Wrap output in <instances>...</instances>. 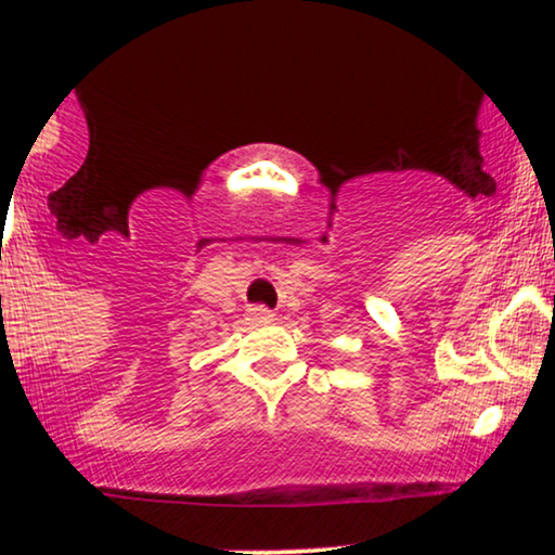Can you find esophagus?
<instances>
[{"label": "esophagus", "instance_id": "34e87169", "mask_svg": "<svg viewBox=\"0 0 555 555\" xmlns=\"http://www.w3.org/2000/svg\"><path fill=\"white\" fill-rule=\"evenodd\" d=\"M271 318H273V313L269 308H263V305H253V308H247V321L266 323V321H271Z\"/></svg>", "mask_w": 555, "mask_h": 555}]
</instances>
